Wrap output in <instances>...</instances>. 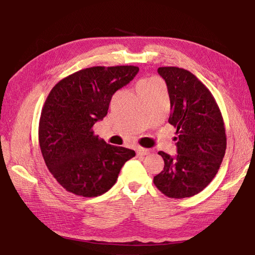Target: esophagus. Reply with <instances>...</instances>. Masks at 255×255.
Here are the masks:
<instances>
[{"label": "esophagus", "mask_w": 255, "mask_h": 255, "mask_svg": "<svg viewBox=\"0 0 255 255\" xmlns=\"http://www.w3.org/2000/svg\"><path fill=\"white\" fill-rule=\"evenodd\" d=\"M137 153L140 155H147V154H150V150L139 146V147H137Z\"/></svg>", "instance_id": "esophagus-1"}]
</instances>
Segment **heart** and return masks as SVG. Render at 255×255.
Returning a JSON list of instances; mask_svg holds the SVG:
<instances>
[{"mask_svg":"<svg viewBox=\"0 0 255 255\" xmlns=\"http://www.w3.org/2000/svg\"><path fill=\"white\" fill-rule=\"evenodd\" d=\"M154 82H157L155 79H142L139 84H138V87L139 86H144V85H149V84H154Z\"/></svg>","mask_w":255,"mask_h":255,"instance_id":"heart-1","label":"heart"}]
</instances>
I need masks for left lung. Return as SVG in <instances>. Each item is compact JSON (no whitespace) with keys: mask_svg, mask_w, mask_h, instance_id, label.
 <instances>
[{"mask_svg":"<svg viewBox=\"0 0 255 255\" xmlns=\"http://www.w3.org/2000/svg\"><path fill=\"white\" fill-rule=\"evenodd\" d=\"M157 73L167 86L177 154L158 152L164 169L153 182L168 198H189L209 186L220 169L226 151L223 116L209 89L190 72L159 67Z\"/></svg>","mask_w":255,"mask_h":255,"instance_id":"obj_1","label":"left lung"}]
</instances>
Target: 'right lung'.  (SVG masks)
<instances>
[{"label": "right lung", "instance_id": "obj_1", "mask_svg": "<svg viewBox=\"0 0 255 255\" xmlns=\"http://www.w3.org/2000/svg\"><path fill=\"white\" fill-rule=\"evenodd\" d=\"M137 66H96L58 81L39 123L46 167L68 192L91 198L109 191L133 150L108 144L92 127L108 114L113 94L138 74Z\"/></svg>", "mask_w": 255, "mask_h": 255}]
</instances>
